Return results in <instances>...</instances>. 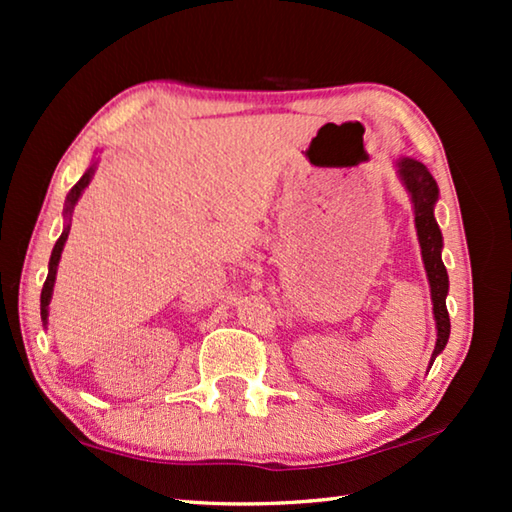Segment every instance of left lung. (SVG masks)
<instances>
[{"instance_id": "1", "label": "left lung", "mask_w": 512, "mask_h": 512, "mask_svg": "<svg viewBox=\"0 0 512 512\" xmlns=\"http://www.w3.org/2000/svg\"><path fill=\"white\" fill-rule=\"evenodd\" d=\"M397 173H400L404 187L409 189L411 194L413 210H415V230H418L424 271H427L429 287H431L433 318H436V329H438L436 348H433V354H431V363H433V359L445 350L449 329H452V325H449L447 305H445V298L449 291V277H447V268L443 264V257H440V253H443V235H440L436 216H433V207H436V201H438V185L429 173V169L418 160L402 158L397 162Z\"/></svg>"}]
</instances>
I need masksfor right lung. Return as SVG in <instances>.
Segmentation results:
<instances>
[{"label":"right lung","instance_id":"right-lung-1","mask_svg":"<svg viewBox=\"0 0 512 512\" xmlns=\"http://www.w3.org/2000/svg\"><path fill=\"white\" fill-rule=\"evenodd\" d=\"M92 176H94V164H92V167H90L88 171L83 173V178L79 180V183H76V185L72 187V192L67 194V201H65V216H67V225H65L63 235L58 237V241H56L54 250H51V259H49V273H47L45 287H42V293H40V316H42V320H45V323H47V316H49V302H51V293H54V282H56V271H58L60 253H63V246H65V241H67V235H69V216H72V212H74V205H76V201H79V198H81L83 189L90 185Z\"/></svg>","mask_w":512,"mask_h":512}]
</instances>
